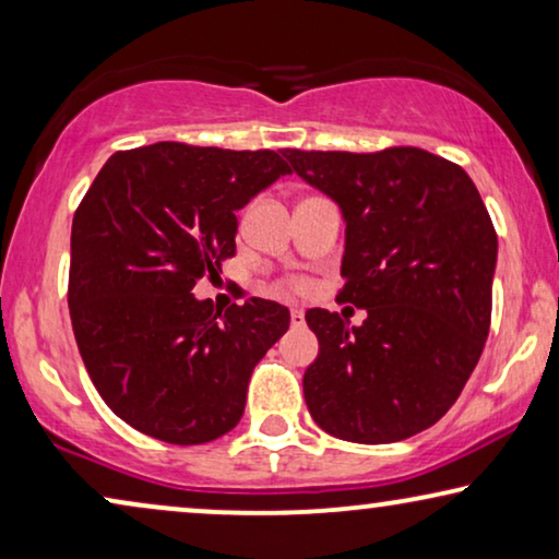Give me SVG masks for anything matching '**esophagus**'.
<instances>
[{
	"mask_svg": "<svg viewBox=\"0 0 559 559\" xmlns=\"http://www.w3.org/2000/svg\"><path fill=\"white\" fill-rule=\"evenodd\" d=\"M289 323H293L295 328L305 323V316H302V310H300V308H293V310H289Z\"/></svg>",
	"mask_w": 559,
	"mask_h": 559,
	"instance_id": "1",
	"label": "esophagus"
}]
</instances>
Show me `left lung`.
Returning a JSON list of instances; mask_svg holds the SVG:
<instances>
[{
	"label": "left lung",
	"instance_id": "1",
	"mask_svg": "<svg viewBox=\"0 0 559 559\" xmlns=\"http://www.w3.org/2000/svg\"><path fill=\"white\" fill-rule=\"evenodd\" d=\"M305 182L346 221L341 302L366 310L305 312L320 354L305 402L333 438L384 445L427 430L461 396L491 328L496 239L461 165L419 147L285 150Z\"/></svg>",
	"mask_w": 559,
	"mask_h": 559
}]
</instances>
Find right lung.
I'll return each mask as SVG.
<instances>
[{
    "instance_id": "add662e5",
    "label": "right lung",
    "mask_w": 559,
    "mask_h": 559,
    "mask_svg": "<svg viewBox=\"0 0 559 559\" xmlns=\"http://www.w3.org/2000/svg\"><path fill=\"white\" fill-rule=\"evenodd\" d=\"M289 165L272 150L157 142L106 159L73 216L68 308L81 358L117 417L170 445L234 430L285 305L195 300L236 254V211Z\"/></svg>"
}]
</instances>
